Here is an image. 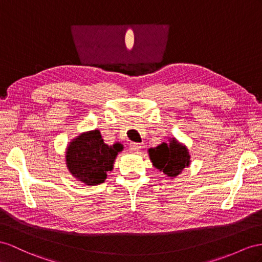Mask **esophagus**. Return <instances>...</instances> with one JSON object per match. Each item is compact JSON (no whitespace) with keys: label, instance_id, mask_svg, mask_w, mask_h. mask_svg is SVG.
I'll use <instances>...</instances> for the list:
<instances>
[{"label":"esophagus","instance_id":"esophagus-1","mask_svg":"<svg viewBox=\"0 0 262 262\" xmlns=\"http://www.w3.org/2000/svg\"><path fill=\"white\" fill-rule=\"evenodd\" d=\"M142 147H143V145L140 144V143H132L129 145V148L133 151H138L140 148H142Z\"/></svg>","mask_w":262,"mask_h":262}]
</instances>
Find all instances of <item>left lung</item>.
<instances>
[{
  "label": "left lung",
  "instance_id": "left-lung-1",
  "mask_svg": "<svg viewBox=\"0 0 262 262\" xmlns=\"http://www.w3.org/2000/svg\"><path fill=\"white\" fill-rule=\"evenodd\" d=\"M148 154L152 165L171 179L182 173L185 167L190 164L188 149L175 138L169 139L168 144L162 143L155 148H149Z\"/></svg>",
  "mask_w": 262,
  "mask_h": 262
}]
</instances>
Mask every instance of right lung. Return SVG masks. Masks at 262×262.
Segmentation results:
<instances>
[{
    "label": "right lung",
    "instance_id": "obj_1",
    "mask_svg": "<svg viewBox=\"0 0 262 262\" xmlns=\"http://www.w3.org/2000/svg\"><path fill=\"white\" fill-rule=\"evenodd\" d=\"M122 150L123 145L119 143L105 144L98 129L82 133L67 146L66 166L78 182L89 186L99 185L105 182L107 171L113 169Z\"/></svg>",
    "mask_w": 262,
    "mask_h": 262
}]
</instances>
